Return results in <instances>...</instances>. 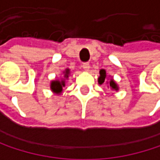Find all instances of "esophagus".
Returning <instances> with one entry per match:
<instances>
[{
	"label": "esophagus",
	"mask_w": 160,
	"mask_h": 160,
	"mask_svg": "<svg viewBox=\"0 0 160 160\" xmlns=\"http://www.w3.org/2000/svg\"><path fill=\"white\" fill-rule=\"evenodd\" d=\"M81 67H82V68H83L85 71H89V69H90V65H89V63H83V64L81 65Z\"/></svg>",
	"instance_id": "1"
}]
</instances>
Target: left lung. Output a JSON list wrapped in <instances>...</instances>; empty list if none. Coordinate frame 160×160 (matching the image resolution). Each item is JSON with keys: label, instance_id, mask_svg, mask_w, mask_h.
I'll list each match as a JSON object with an SVG mask.
<instances>
[{"label": "left lung", "instance_id": "8db88e82", "mask_svg": "<svg viewBox=\"0 0 160 160\" xmlns=\"http://www.w3.org/2000/svg\"><path fill=\"white\" fill-rule=\"evenodd\" d=\"M99 74H100V76H99V78H98V83H99L100 85H102L103 83H106V84H108V87L111 88L112 90L118 91V86L117 82H116V81L114 80V79H113L112 77H110V76L108 78L106 69H100ZM108 78L110 80L107 82L106 80Z\"/></svg>", "mask_w": 160, "mask_h": 160}]
</instances>
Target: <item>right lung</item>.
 <instances>
[{
  "instance_id": "right-lung-1",
  "label": "right lung",
  "mask_w": 160,
  "mask_h": 160,
  "mask_svg": "<svg viewBox=\"0 0 160 160\" xmlns=\"http://www.w3.org/2000/svg\"><path fill=\"white\" fill-rule=\"evenodd\" d=\"M70 75V69L66 68L63 71V77L60 80H54L51 81L50 89L55 94H60L63 92V88L66 86V80L68 79Z\"/></svg>"
}]
</instances>
